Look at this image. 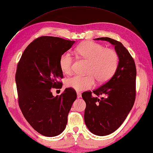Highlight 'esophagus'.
Listing matches in <instances>:
<instances>
[{"label": "esophagus", "instance_id": "1", "mask_svg": "<svg viewBox=\"0 0 153 153\" xmlns=\"http://www.w3.org/2000/svg\"><path fill=\"white\" fill-rule=\"evenodd\" d=\"M77 98H81V97H82V94L80 93H77Z\"/></svg>", "mask_w": 153, "mask_h": 153}]
</instances>
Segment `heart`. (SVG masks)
<instances>
[{
	"label": "heart",
	"instance_id": "heart-1",
	"mask_svg": "<svg viewBox=\"0 0 153 153\" xmlns=\"http://www.w3.org/2000/svg\"><path fill=\"white\" fill-rule=\"evenodd\" d=\"M77 54L89 61L85 76H74L66 81L68 88L77 91L91 89L95 85V78L100 83L105 82L114 74L118 66L119 57L116 52L111 48H105L103 45L95 42H85L76 48ZM74 58L68 52L62 54L59 64L62 71L70 74L72 71Z\"/></svg>",
	"mask_w": 153,
	"mask_h": 153
}]
</instances>
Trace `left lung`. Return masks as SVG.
Instances as JSON below:
<instances>
[{
    "label": "left lung",
    "instance_id": "1",
    "mask_svg": "<svg viewBox=\"0 0 153 153\" xmlns=\"http://www.w3.org/2000/svg\"><path fill=\"white\" fill-rule=\"evenodd\" d=\"M95 40L109 42L114 46L119 62L116 72L108 82L93 93H82L86 103L84 120L89 130L96 135L105 136L115 131L124 122L135 99L136 68L128 51L119 41L109 37Z\"/></svg>",
    "mask_w": 153,
    "mask_h": 153
}]
</instances>
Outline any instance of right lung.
<instances>
[{"label":"right lung","mask_w":153,"mask_h":153,"mask_svg":"<svg viewBox=\"0 0 153 153\" xmlns=\"http://www.w3.org/2000/svg\"><path fill=\"white\" fill-rule=\"evenodd\" d=\"M74 43L60 37H39L25 48L18 64L16 83L19 108L32 128L47 137L63 132L77 98L76 92L70 88L56 97L51 91L62 88L58 82L63 78L60 58Z\"/></svg>","instance_id":"right-lung-1"}]
</instances>
